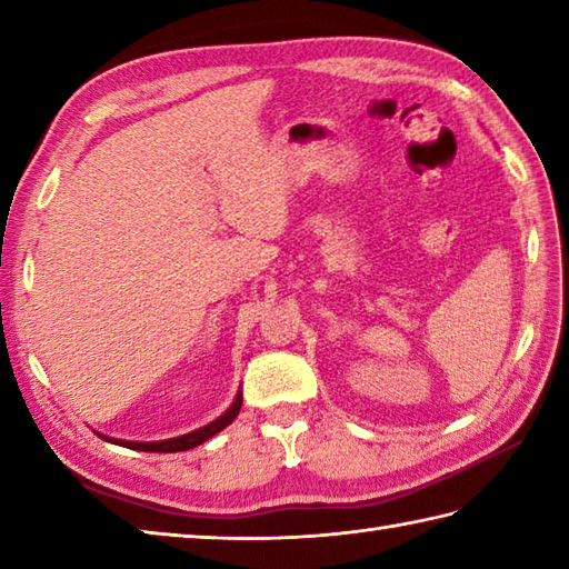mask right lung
I'll return each instance as SVG.
<instances>
[{
  "label": "right lung",
  "instance_id": "obj_1",
  "mask_svg": "<svg viewBox=\"0 0 569 569\" xmlns=\"http://www.w3.org/2000/svg\"><path fill=\"white\" fill-rule=\"evenodd\" d=\"M239 408H241V391H237L232 406H229L220 418H214L208 426H202L192 432L186 435H178V438H168V440H156V442H134V440H117V438H107V435H100L102 440L107 442H114L119 447H129V450H139V452H186L192 450V447L202 445L204 440H210L212 435H217L220 430H224L229 422H232L239 416Z\"/></svg>",
  "mask_w": 569,
  "mask_h": 569
}]
</instances>
